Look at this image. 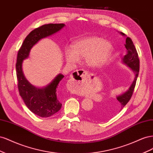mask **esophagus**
<instances>
[{
    "instance_id": "obj_1",
    "label": "esophagus",
    "mask_w": 153,
    "mask_h": 153,
    "mask_svg": "<svg viewBox=\"0 0 153 153\" xmlns=\"http://www.w3.org/2000/svg\"><path fill=\"white\" fill-rule=\"evenodd\" d=\"M87 71L83 70V69H79L74 71L73 78L69 82V85L71 87H76L78 84H79L81 82H83L84 78L87 76Z\"/></svg>"
}]
</instances>
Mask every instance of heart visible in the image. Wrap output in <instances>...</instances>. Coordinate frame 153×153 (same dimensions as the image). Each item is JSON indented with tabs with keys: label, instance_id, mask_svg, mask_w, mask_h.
I'll use <instances>...</instances> for the list:
<instances>
[{
	"label": "heart",
	"instance_id": "obj_1",
	"mask_svg": "<svg viewBox=\"0 0 153 153\" xmlns=\"http://www.w3.org/2000/svg\"><path fill=\"white\" fill-rule=\"evenodd\" d=\"M112 51L113 46L109 41L97 36H89L66 47L64 55L68 62H76L80 58H85L87 66L98 68L106 64Z\"/></svg>",
	"mask_w": 153,
	"mask_h": 153
}]
</instances>
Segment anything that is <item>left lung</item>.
Segmentation results:
<instances>
[{
  "instance_id": "1",
  "label": "left lung",
  "mask_w": 153,
  "mask_h": 153,
  "mask_svg": "<svg viewBox=\"0 0 153 153\" xmlns=\"http://www.w3.org/2000/svg\"><path fill=\"white\" fill-rule=\"evenodd\" d=\"M119 33L123 36H126V35L121 32H120ZM124 46L126 48V54L122 57L121 62L131 69L134 74V79L126 91L116 96L117 102H115L114 105L112 104L108 110H103V112H102L101 110L100 111V110H97L96 109V111L94 112H92L89 114V117L91 119L102 120L107 117V115L109 116V115H113L117 114L124 107L131 98L138 76V72H139V59H138L137 50L133 45V41L129 37H126V44H124Z\"/></svg>"
}]
</instances>
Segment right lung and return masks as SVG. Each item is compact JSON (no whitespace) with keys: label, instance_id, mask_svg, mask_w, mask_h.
Masks as SVG:
<instances>
[{"label":"right lung","instance_id":"add662e5","mask_svg":"<svg viewBox=\"0 0 153 153\" xmlns=\"http://www.w3.org/2000/svg\"><path fill=\"white\" fill-rule=\"evenodd\" d=\"M65 25L64 24H50L33 30L26 37L18 52L16 71L20 95L27 107L41 117L52 116L61 108L62 104L58 98L57 89L64 75L58 74L47 85L36 87L25 78L22 69L23 61L29 58L30 50L41 39L57 33Z\"/></svg>","mask_w":153,"mask_h":153}]
</instances>
